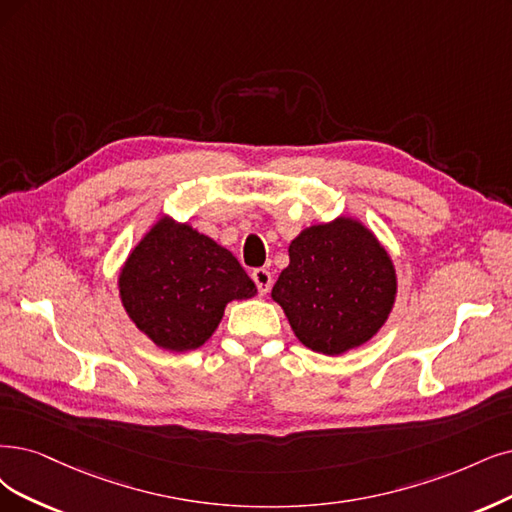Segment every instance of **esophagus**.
<instances>
[{
    "instance_id": "1",
    "label": "esophagus",
    "mask_w": 512,
    "mask_h": 512,
    "mask_svg": "<svg viewBox=\"0 0 512 512\" xmlns=\"http://www.w3.org/2000/svg\"><path fill=\"white\" fill-rule=\"evenodd\" d=\"M251 276H253V282L257 285L259 295H266L270 291V287H272V274H270V270L257 268V270H253Z\"/></svg>"
}]
</instances>
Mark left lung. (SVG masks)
Instances as JSON below:
<instances>
[{"label":"left lung","instance_id":"obj_1","mask_svg":"<svg viewBox=\"0 0 512 512\" xmlns=\"http://www.w3.org/2000/svg\"><path fill=\"white\" fill-rule=\"evenodd\" d=\"M289 259L272 297L304 346L344 354L386 323L396 295L394 266L363 223L339 217L312 225L291 242Z\"/></svg>","mask_w":512,"mask_h":512}]
</instances>
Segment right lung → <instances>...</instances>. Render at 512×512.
Segmentation results:
<instances>
[{
    "label": "right lung",
    "mask_w": 512,
    "mask_h": 512,
    "mask_svg": "<svg viewBox=\"0 0 512 512\" xmlns=\"http://www.w3.org/2000/svg\"><path fill=\"white\" fill-rule=\"evenodd\" d=\"M255 293V282L230 251L173 219L151 227L120 274V297L132 323L173 352L200 348L227 301Z\"/></svg>",
    "instance_id": "obj_1"
}]
</instances>
